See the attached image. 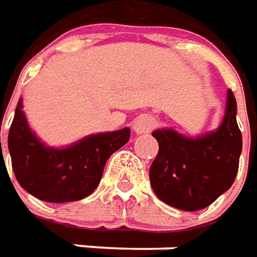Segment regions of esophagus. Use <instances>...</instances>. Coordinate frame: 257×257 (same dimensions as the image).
Listing matches in <instances>:
<instances>
[{"instance_id": "obj_1", "label": "esophagus", "mask_w": 257, "mask_h": 257, "mask_svg": "<svg viewBox=\"0 0 257 257\" xmlns=\"http://www.w3.org/2000/svg\"><path fill=\"white\" fill-rule=\"evenodd\" d=\"M156 125H157V119L154 116L149 115V114H142L141 116H138L135 119L134 131L138 135L149 134L156 128Z\"/></svg>"}]
</instances>
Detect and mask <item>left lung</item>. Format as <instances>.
Returning a JSON list of instances; mask_svg holds the SVG:
<instances>
[{"label":"left lung","mask_w":257,"mask_h":257,"mask_svg":"<svg viewBox=\"0 0 257 257\" xmlns=\"http://www.w3.org/2000/svg\"><path fill=\"white\" fill-rule=\"evenodd\" d=\"M159 154L150 167V184L160 200L184 211L207 207L234 184L242 135L236 122V100L227 91L225 112L214 131L197 136L172 128L156 129Z\"/></svg>","instance_id":"8db88e82"}]
</instances>
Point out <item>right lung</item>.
Instances as JSON below:
<instances>
[{"instance_id": "obj_1", "label": "right lung", "mask_w": 257, "mask_h": 257, "mask_svg": "<svg viewBox=\"0 0 257 257\" xmlns=\"http://www.w3.org/2000/svg\"><path fill=\"white\" fill-rule=\"evenodd\" d=\"M129 136L131 129L122 128L89 135L68 146H47L29 126L19 98L8 135L12 170L23 189L40 200H80L97 188L107 160Z\"/></svg>"}]
</instances>
